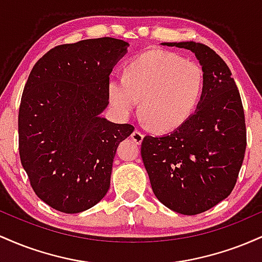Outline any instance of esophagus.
Returning <instances> with one entry per match:
<instances>
[{
	"mask_svg": "<svg viewBox=\"0 0 262 262\" xmlns=\"http://www.w3.org/2000/svg\"><path fill=\"white\" fill-rule=\"evenodd\" d=\"M132 139H133L134 143L140 144L141 141H143V139H144V134L141 133V132H139V130H134L133 133H132Z\"/></svg>",
	"mask_w": 262,
	"mask_h": 262,
	"instance_id": "obj_1",
	"label": "esophagus"
}]
</instances>
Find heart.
<instances>
[{
	"instance_id": "heart-1",
	"label": "heart",
	"mask_w": 262,
	"mask_h": 262,
	"mask_svg": "<svg viewBox=\"0 0 262 262\" xmlns=\"http://www.w3.org/2000/svg\"><path fill=\"white\" fill-rule=\"evenodd\" d=\"M204 90V73L197 62L165 50H149L125 64L124 76L108 82V100L119 118L140 113L158 133L185 125L196 112Z\"/></svg>"
}]
</instances>
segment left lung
<instances>
[{"label": "left lung", "instance_id": "1", "mask_svg": "<svg viewBox=\"0 0 262 262\" xmlns=\"http://www.w3.org/2000/svg\"><path fill=\"white\" fill-rule=\"evenodd\" d=\"M191 50L204 73V90L192 118L172 133L146 135L141 158L154 194L186 215L206 212L233 191L244 160V108L224 60L196 41L162 43Z\"/></svg>", "mask_w": 262, "mask_h": 262}]
</instances>
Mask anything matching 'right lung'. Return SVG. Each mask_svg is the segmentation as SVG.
<instances>
[{
  "mask_svg": "<svg viewBox=\"0 0 262 262\" xmlns=\"http://www.w3.org/2000/svg\"><path fill=\"white\" fill-rule=\"evenodd\" d=\"M128 47L110 37L58 45L29 74L18 113L20 162L35 194L59 212H83L106 196L116 150L133 133L100 116Z\"/></svg>",
  "mask_w": 262,
  "mask_h": 262,
  "instance_id": "obj_1",
  "label": "right lung"
}]
</instances>
